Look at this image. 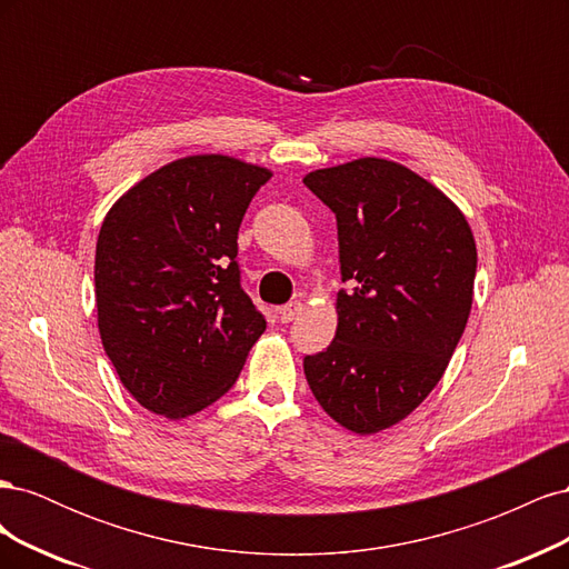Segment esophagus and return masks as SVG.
Wrapping results in <instances>:
<instances>
[{
    "mask_svg": "<svg viewBox=\"0 0 569 569\" xmlns=\"http://www.w3.org/2000/svg\"><path fill=\"white\" fill-rule=\"evenodd\" d=\"M303 311V303L301 301H289V303H284V306H280L278 308V318L282 320V322H291V320H297V316Z\"/></svg>",
    "mask_w": 569,
    "mask_h": 569,
    "instance_id": "1",
    "label": "esophagus"
}]
</instances>
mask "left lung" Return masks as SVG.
<instances>
[{"label":"left lung","instance_id":"left-lung-1","mask_svg":"<svg viewBox=\"0 0 569 569\" xmlns=\"http://www.w3.org/2000/svg\"><path fill=\"white\" fill-rule=\"evenodd\" d=\"M303 184L337 216V335L303 358L322 410L356 435L410 416L437 387L472 308L477 247L441 189L387 159L313 170Z\"/></svg>","mask_w":569,"mask_h":569}]
</instances>
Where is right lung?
Returning <instances> with one entry per match:
<instances>
[{"label": "right lung", "instance_id": "1", "mask_svg": "<svg viewBox=\"0 0 569 569\" xmlns=\"http://www.w3.org/2000/svg\"><path fill=\"white\" fill-rule=\"evenodd\" d=\"M270 170L220 153L168 163L120 197L94 256L97 322L120 382L180 420L218 401L266 332L237 232Z\"/></svg>", "mask_w": 569, "mask_h": 569}]
</instances>
